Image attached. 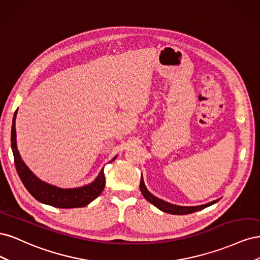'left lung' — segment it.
<instances>
[{
    "mask_svg": "<svg viewBox=\"0 0 260 260\" xmlns=\"http://www.w3.org/2000/svg\"><path fill=\"white\" fill-rule=\"evenodd\" d=\"M140 190L141 193L143 194V196L145 198V200H147L149 203H152L154 206H156L158 209H160L161 211L167 212V214H171V215H187V214H192L194 211H199L201 209L206 208L212 204H215L218 202L217 201H212L208 204H205V205H201V206H178V205H174V204H170L168 202H165L158 198H156L153 194H151L148 192V190L146 188L143 178L141 177V182H140Z\"/></svg>",
    "mask_w": 260,
    "mask_h": 260,
    "instance_id": "obj_1",
    "label": "left lung"
}]
</instances>
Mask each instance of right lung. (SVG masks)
Returning a JSON list of instances; mask_svg holds the SVG:
<instances>
[{
    "instance_id": "obj_1",
    "label": "right lung",
    "mask_w": 260,
    "mask_h": 260,
    "mask_svg": "<svg viewBox=\"0 0 260 260\" xmlns=\"http://www.w3.org/2000/svg\"><path fill=\"white\" fill-rule=\"evenodd\" d=\"M16 115L17 111L15 112L13 117L11 135L12 149L14 154L15 166H16L18 176L21 180L22 184L25 185V187L28 190V192L32 195L37 201L57 208L84 207L88 205V204H90L93 200H95L102 193V191L104 190L105 186V176L103 169L101 170L98 178L90 184L74 188H61L44 182V181L39 179L34 172L27 167V165L21 159L17 148L16 128H15ZM116 157H114V159Z\"/></svg>"
}]
</instances>
